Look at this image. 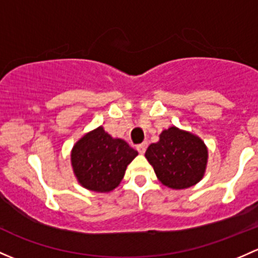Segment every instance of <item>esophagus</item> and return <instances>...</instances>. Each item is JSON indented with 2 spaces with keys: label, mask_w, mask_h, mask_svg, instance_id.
I'll use <instances>...</instances> for the list:
<instances>
[{
  "label": "esophagus",
  "mask_w": 258,
  "mask_h": 258,
  "mask_svg": "<svg viewBox=\"0 0 258 258\" xmlns=\"http://www.w3.org/2000/svg\"><path fill=\"white\" fill-rule=\"evenodd\" d=\"M136 148L141 154H143L146 152V148H147V142H143V143H141V145H137Z\"/></svg>",
  "instance_id": "esophagus-1"
}]
</instances>
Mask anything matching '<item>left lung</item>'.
Masks as SVG:
<instances>
[{"instance_id": "8db88e82", "label": "left lung", "mask_w": 258, "mask_h": 258, "mask_svg": "<svg viewBox=\"0 0 258 258\" xmlns=\"http://www.w3.org/2000/svg\"><path fill=\"white\" fill-rule=\"evenodd\" d=\"M146 158L165 186L185 189L204 177L208 148L199 137L175 126L164 130L146 151Z\"/></svg>"}]
</instances>
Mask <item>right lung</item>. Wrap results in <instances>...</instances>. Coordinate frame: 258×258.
<instances>
[{
  "label": "right lung",
  "instance_id": "1",
  "mask_svg": "<svg viewBox=\"0 0 258 258\" xmlns=\"http://www.w3.org/2000/svg\"><path fill=\"white\" fill-rule=\"evenodd\" d=\"M138 154L121 138H112L104 127L84 135L72 150L78 181L89 190L108 193L121 183L127 165Z\"/></svg>",
  "mask_w": 258,
  "mask_h": 258
}]
</instances>
